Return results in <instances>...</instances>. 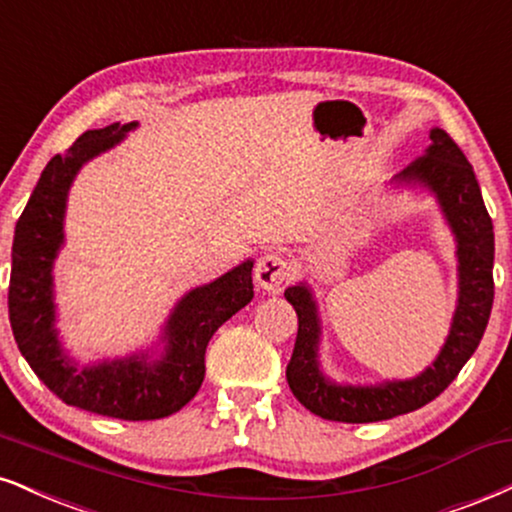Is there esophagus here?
<instances>
[{
	"label": "esophagus",
	"instance_id": "34e87169",
	"mask_svg": "<svg viewBox=\"0 0 512 512\" xmlns=\"http://www.w3.org/2000/svg\"><path fill=\"white\" fill-rule=\"evenodd\" d=\"M291 274H293L291 262L286 260V255H281V252H276V250L264 252L255 267L257 286L264 288V291H269V293H279L281 288L288 283V279H291Z\"/></svg>",
	"mask_w": 512,
	"mask_h": 512
}]
</instances>
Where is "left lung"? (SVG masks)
I'll list each match as a JSON object with an SVG mask.
<instances>
[{"label":"left lung","instance_id":"obj_1","mask_svg":"<svg viewBox=\"0 0 512 512\" xmlns=\"http://www.w3.org/2000/svg\"><path fill=\"white\" fill-rule=\"evenodd\" d=\"M429 138L432 145L427 155L410 164L400 174V181L422 183L434 190L458 238L460 298L451 334L434 365L417 379L391 381L374 389L334 386L319 374L317 367L319 322L315 300L305 286L286 288L283 295L298 315V336L286 367V379L293 396L322 420L379 422L432 403L458 377L489 324L494 305V224L463 150L441 128H434Z\"/></svg>","mask_w":512,"mask_h":512}]
</instances>
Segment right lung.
Wrapping results in <instances>:
<instances>
[{"label": "right lung", "instance_id": "right-lung-1", "mask_svg": "<svg viewBox=\"0 0 512 512\" xmlns=\"http://www.w3.org/2000/svg\"><path fill=\"white\" fill-rule=\"evenodd\" d=\"M133 126L112 123L85 131L64 155L47 162L16 224L9 322L21 355L54 396L95 415L140 422L174 415L200 389L209 338L252 300V262L195 288L178 303L166 324V357L157 365L131 357L78 369L66 360L52 326V262L64 240L66 193L80 166L114 147Z\"/></svg>", "mask_w": 512, "mask_h": 512}]
</instances>
